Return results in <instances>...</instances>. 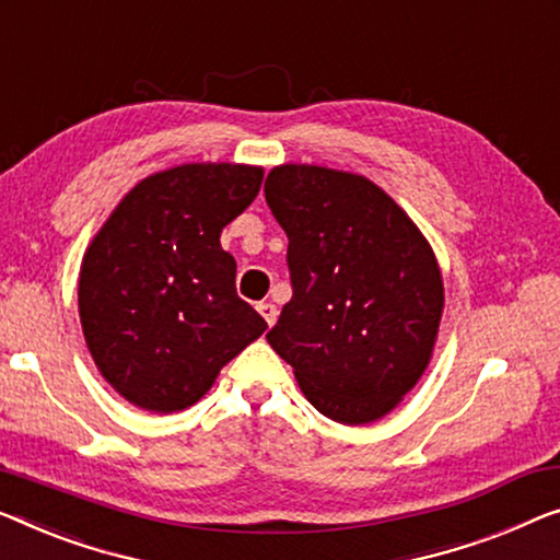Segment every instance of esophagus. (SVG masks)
Segmentation results:
<instances>
[{
    "instance_id": "1",
    "label": "esophagus",
    "mask_w": 560,
    "mask_h": 560,
    "mask_svg": "<svg viewBox=\"0 0 560 560\" xmlns=\"http://www.w3.org/2000/svg\"><path fill=\"white\" fill-rule=\"evenodd\" d=\"M256 308H258V314L264 316V322L269 324V327H273V324H277V316H279V308L277 306L269 304V302H261Z\"/></svg>"
}]
</instances>
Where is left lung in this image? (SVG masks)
I'll return each mask as SVG.
<instances>
[{"label":"left lung","mask_w":560,"mask_h":560,"mask_svg":"<svg viewBox=\"0 0 560 560\" xmlns=\"http://www.w3.org/2000/svg\"><path fill=\"white\" fill-rule=\"evenodd\" d=\"M266 203L287 231L291 302L266 339L324 417L366 424L428 370L445 289L428 238L364 175L277 165Z\"/></svg>","instance_id":"obj_1"}]
</instances>
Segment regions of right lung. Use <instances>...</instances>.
Wrapping results in <instances>:
<instances>
[{
  "label": "right lung",
  "instance_id": "1",
  "mask_svg": "<svg viewBox=\"0 0 560 560\" xmlns=\"http://www.w3.org/2000/svg\"><path fill=\"white\" fill-rule=\"evenodd\" d=\"M264 168L186 163L148 175L88 246L78 304L97 370L150 412L206 395L266 322L236 294L223 226L246 211Z\"/></svg>",
  "mask_w": 560,
  "mask_h": 560
}]
</instances>
